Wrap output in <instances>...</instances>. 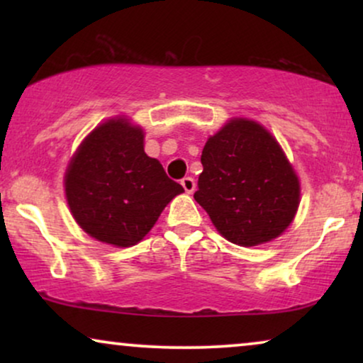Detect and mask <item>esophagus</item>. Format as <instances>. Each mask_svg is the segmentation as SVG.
<instances>
[{
	"label": "esophagus",
	"instance_id": "1",
	"mask_svg": "<svg viewBox=\"0 0 363 363\" xmlns=\"http://www.w3.org/2000/svg\"><path fill=\"white\" fill-rule=\"evenodd\" d=\"M182 186L186 193H193V191H195V180H193L191 177H185L182 180Z\"/></svg>",
	"mask_w": 363,
	"mask_h": 363
}]
</instances>
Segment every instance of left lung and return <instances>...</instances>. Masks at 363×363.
Instances as JSON below:
<instances>
[{
	"label": "left lung",
	"instance_id": "left-lung-1",
	"mask_svg": "<svg viewBox=\"0 0 363 363\" xmlns=\"http://www.w3.org/2000/svg\"><path fill=\"white\" fill-rule=\"evenodd\" d=\"M201 165L193 196L228 241L262 245L294 220L299 178L276 138L257 122H228L208 138Z\"/></svg>",
	"mask_w": 363,
	"mask_h": 363
}]
</instances>
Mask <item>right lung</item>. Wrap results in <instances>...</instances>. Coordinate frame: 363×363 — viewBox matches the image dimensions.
<instances>
[{
	"instance_id": "1",
	"label": "right lung",
	"mask_w": 363,
	"mask_h": 363,
	"mask_svg": "<svg viewBox=\"0 0 363 363\" xmlns=\"http://www.w3.org/2000/svg\"><path fill=\"white\" fill-rule=\"evenodd\" d=\"M67 205L77 225L118 247L137 245L168 203L185 190L143 150V130L111 118L84 138L69 163Z\"/></svg>"
}]
</instances>
